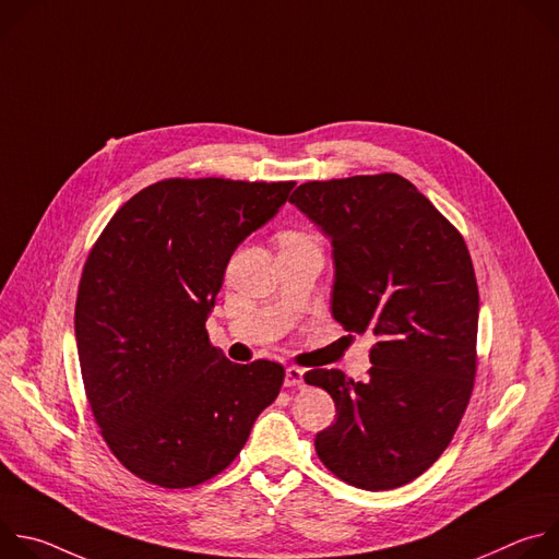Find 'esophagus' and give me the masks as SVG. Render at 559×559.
Returning a JSON list of instances; mask_svg holds the SVG:
<instances>
[{
	"label": "esophagus",
	"instance_id": "obj_1",
	"mask_svg": "<svg viewBox=\"0 0 559 559\" xmlns=\"http://www.w3.org/2000/svg\"><path fill=\"white\" fill-rule=\"evenodd\" d=\"M305 371L298 367H287L285 369V386H300L302 384Z\"/></svg>",
	"mask_w": 559,
	"mask_h": 559
}]
</instances>
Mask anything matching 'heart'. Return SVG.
Listing matches in <instances>:
<instances>
[{
    "label": "heart",
    "mask_w": 559,
    "mask_h": 559,
    "mask_svg": "<svg viewBox=\"0 0 559 559\" xmlns=\"http://www.w3.org/2000/svg\"><path fill=\"white\" fill-rule=\"evenodd\" d=\"M292 236H296V234H287V236H283V238H292Z\"/></svg>",
    "instance_id": "b5f03b06"
}]
</instances>
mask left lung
I'll use <instances>...</instances> for the list:
<instances>
[{"label":"left lung","mask_w":559,"mask_h":559,"mask_svg":"<svg viewBox=\"0 0 559 559\" xmlns=\"http://www.w3.org/2000/svg\"><path fill=\"white\" fill-rule=\"evenodd\" d=\"M289 203L332 241V316L376 336L365 382L305 373L336 403L316 453L352 487H403L449 447L473 391L480 296L466 243L401 175L309 181Z\"/></svg>","instance_id":"left-lung-1"}]
</instances>
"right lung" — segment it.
Wrapping results in <instances>:
<instances>
[{
	"label": "right lung",
	"instance_id": "right-lung-1",
	"mask_svg": "<svg viewBox=\"0 0 559 559\" xmlns=\"http://www.w3.org/2000/svg\"><path fill=\"white\" fill-rule=\"evenodd\" d=\"M292 188L158 181L115 212L91 250L74 305L79 365L106 444L141 480L164 489L210 480L276 401L285 369L227 360L205 321L229 257Z\"/></svg>",
	"mask_w": 559,
	"mask_h": 559
}]
</instances>
